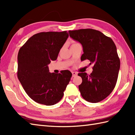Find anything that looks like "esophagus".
Masks as SVG:
<instances>
[{
  "label": "esophagus",
  "mask_w": 135,
  "mask_h": 135,
  "mask_svg": "<svg viewBox=\"0 0 135 135\" xmlns=\"http://www.w3.org/2000/svg\"><path fill=\"white\" fill-rule=\"evenodd\" d=\"M72 74H73V77H75L76 76H77V75H78V73H76V72H72Z\"/></svg>",
  "instance_id": "esophagus-1"
}]
</instances>
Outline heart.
<instances>
[{"mask_svg": "<svg viewBox=\"0 0 135 135\" xmlns=\"http://www.w3.org/2000/svg\"><path fill=\"white\" fill-rule=\"evenodd\" d=\"M75 44H76V43H75Z\"/></svg>", "mask_w": 135, "mask_h": 135, "instance_id": "b5f03b06", "label": "heart"}]
</instances>
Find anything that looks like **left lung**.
Segmentation results:
<instances>
[{"mask_svg": "<svg viewBox=\"0 0 135 135\" xmlns=\"http://www.w3.org/2000/svg\"><path fill=\"white\" fill-rule=\"evenodd\" d=\"M69 33L82 45L81 61L89 60L90 64H93L90 75L78 74L82 79L79 85L81 96L87 102L98 103L105 99L116 85L120 68L116 46L111 38L97 30L81 29L69 31Z\"/></svg>", "mask_w": 135, "mask_h": 135, "instance_id": "left-lung-1", "label": "left lung"}]
</instances>
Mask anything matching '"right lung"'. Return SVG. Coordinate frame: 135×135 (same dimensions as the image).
I'll use <instances>...</instances> for the list:
<instances>
[{
    "instance_id": "obj_1",
    "label": "right lung",
    "mask_w": 135,
    "mask_h": 135,
    "mask_svg": "<svg viewBox=\"0 0 135 135\" xmlns=\"http://www.w3.org/2000/svg\"><path fill=\"white\" fill-rule=\"evenodd\" d=\"M68 36L67 31L38 33L20 49L17 76L28 96L39 104L58 103L70 81V71L50 73L48 67L57 59Z\"/></svg>"
}]
</instances>
